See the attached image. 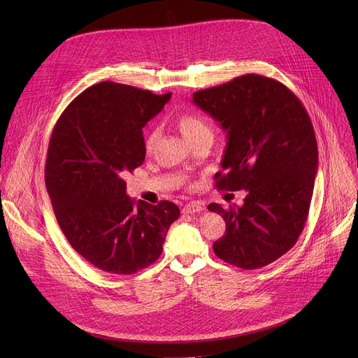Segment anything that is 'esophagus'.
Instances as JSON below:
<instances>
[{"label":"esophagus","mask_w":358,"mask_h":358,"mask_svg":"<svg viewBox=\"0 0 358 358\" xmlns=\"http://www.w3.org/2000/svg\"><path fill=\"white\" fill-rule=\"evenodd\" d=\"M202 210H203L202 203H199V202H189V203H185L184 208H182V213H185V214H195V213H199Z\"/></svg>","instance_id":"34e87169"}]
</instances>
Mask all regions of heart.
Masks as SVG:
<instances>
[{
    "label": "heart",
    "instance_id": "1",
    "mask_svg": "<svg viewBox=\"0 0 358 358\" xmlns=\"http://www.w3.org/2000/svg\"><path fill=\"white\" fill-rule=\"evenodd\" d=\"M174 124L178 129V131L182 134V137L191 143L195 138L201 137V136H207L211 134V130L208 127V124L203 122L199 116L192 115V113H181L174 119ZM156 138H157V131L156 129H147L144 131V148L147 151L152 150L156 144Z\"/></svg>",
    "mask_w": 358,
    "mask_h": 358
}]
</instances>
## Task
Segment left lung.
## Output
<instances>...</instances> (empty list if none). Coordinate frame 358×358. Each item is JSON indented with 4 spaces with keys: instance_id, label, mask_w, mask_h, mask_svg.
Returning a JSON list of instances; mask_svg holds the SVG:
<instances>
[{
    "instance_id": "8db88e82",
    "label": "left lung",
    "mask_w": 358,
    "mask_h": 358,
    "mask_svg": "<svg viewBox=\"0 0 358 358\" xmlns=\"http://www.w3.org/2000/svg\"><path fill=\"white\" fill-rule=\"evenodd\" d=\"M192 100L227 131L215 187L246 189L241 207L208 206L227 225L214 252L236 268H264L294 246L308 221L319 164L310 116L289 87L257 73L198 90Z\"/></svg>"
}]
</instances>
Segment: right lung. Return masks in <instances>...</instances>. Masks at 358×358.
Segmentation results:
<instances>
[{"mask_svg":"<svg viewBox=\"0 0 358 358\" xmlns=\"http://www.w3.org/2000/svg\"><path fill=\"white\" fill-rule=\"evenodd\" d=\"M171 93L100 82L76 96L50 134L45 184L71 246L93 266L133 275L155 264L180 208L126 195L124 177L145 157L143 127Z\"/></svg>","mask_w":358,"mask_h":358,"instance_id":"obj_1","label":"right lung"}]
</instances>
